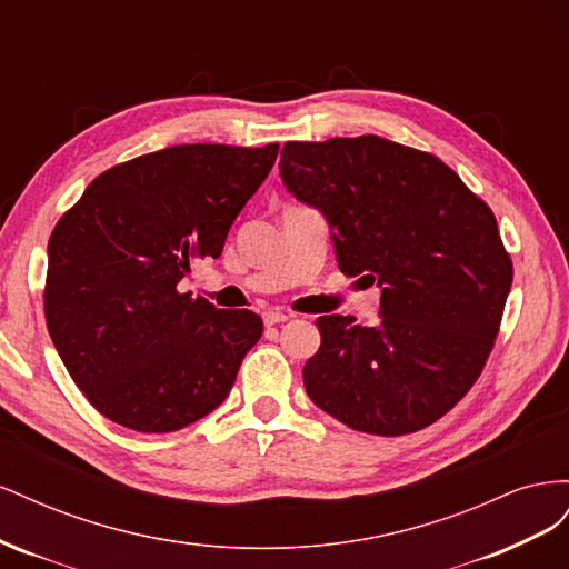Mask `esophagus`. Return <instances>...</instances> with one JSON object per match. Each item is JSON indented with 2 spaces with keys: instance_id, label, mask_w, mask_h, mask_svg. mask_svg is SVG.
Here are the masks:
<instances>
[{
  "instance_id": "esophagus-1",
  "label": "esophagus",
  "mask_w": 569,
  "mask_h": 569,
  "mask_svg": "<svg viewBox=\"0 0 569 569\" xmlns=\"http://www.w3.org/2000/svg\"><path fill=\"white\" fill-rule=\"evenodd\" d=\"M287 320H289V316H287V313H282V311H266V313H263V322H266V327L280 325V322H287Z\"/></svg>"
}]
</instances>
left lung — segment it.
<instances>
[{
	"mask_svg": "<svg viewBox=\"0 0 569 569\" xmlns=\"http://www.w3.org/2000/svg\"><path fill=\"white\" fill-rule=\"evenodd\" d=\"M280 178L325 216L339 270L382 291L375 327L316 320L311 401L380 437L437 422L485 368L512 284L491 209L432 153L377 134L287 142Z\"/></svg>",
	"mask_w": 569,
	"mask_h": 569,
	"instance_id": "left-lung-1",
	"label": "left lung"
}]
</instances>
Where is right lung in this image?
Instances as JSON below:
<instances>
[{
	"label": "right lung",
	"instance_id": "right-lung-1",
	"mask_svg": "<svg viewBox=\"0 0 569 569\" xmlns=\"http://www.w3.org/2000/svg\"><path fill=\"white\" fill-rule=\"evenodd\" d=\"M280 144H180L113 166L49 239L44 316L68 375L101 416L176 432L216 410L263 335L251 311L178 291L218 258Z\"/></svg>",
	"mask_w": 569,
	"mask_h": 569
}]
</instances>
